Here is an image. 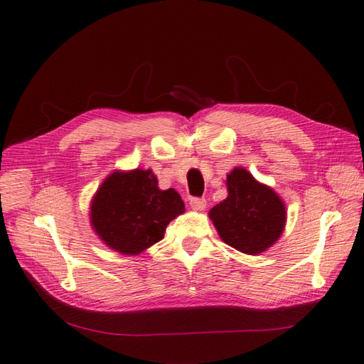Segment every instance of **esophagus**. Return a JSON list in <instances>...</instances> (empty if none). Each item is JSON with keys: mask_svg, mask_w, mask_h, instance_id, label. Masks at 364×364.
<instances>
[{"mask_svg": "<svg viewBox=\"0 0 364 364\" xmlns=\"http://www.w3.org/2000/svg\"><path fill=\"white\" fill-rule=\"evenodd\" d=\"M189 205H191L192 210L203 211L205 208H206V200H205V198H197V197H194V198H191Z\"/></svg>", "mask_w": 364, "mask_h": 364, "instance_id": "1", "label": "esophagus"}]
</instances>
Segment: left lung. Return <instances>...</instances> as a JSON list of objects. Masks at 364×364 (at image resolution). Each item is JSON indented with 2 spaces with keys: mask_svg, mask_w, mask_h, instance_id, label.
<instances>
[{
  "mask_svg": "<svg viewBox=\"0 0 364 364\" xmlns=\"http://www.w3.org/2000/svg\"><path fill=\"white\" fill-rule=\"evenodd\" d=\"M227 198L208 213L220 239L245 255L266 252L284 231L288 213L282 197L244 167L227 175Z\"/></svg>",
  "mask_w": 364,
  "mask_h": 364,
  "instance_id": "8db88e82",
  "label": "left lung"
}]
</instances>
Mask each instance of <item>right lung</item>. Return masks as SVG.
<instances>
[{
  "instance_id": "add662e5",
  "label": "right lung",
  "mask_w": 364,
  "mask_h": 364,
  "mask_svg": "<svg viewBox=\"0 0 364 364\" xmlns=\"http://www.w3.org/2000/svg\"><path fill=\"white\" fill-rule=\"evenodd\" d=\"M184 213L175 189L162 191L150 168L114 170L90 202V227L109 249L139 255L164 237L166 228Z\"/></svg>"
}]
</instances>
